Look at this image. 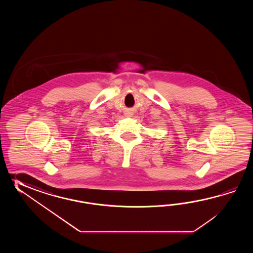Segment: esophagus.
<instances>
[{"label":"esophagus","instance_id":"1","mask_svg":"<svg viewBox=\"0 0 253 253\" xmlns=\"http://www.w3.org/2000/svg\"><path fill=\"white\" fill-rule=\"evenodd\" d=\"M126 116H127V117H131V116H133V112L131 111V110H127L126 112Z\"/></svg>","mask_w":253,"mask_h":253}]
</instances>
